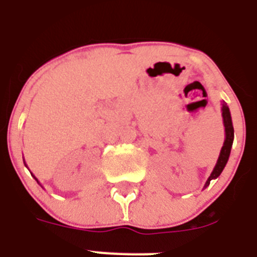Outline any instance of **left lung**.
<instances>
[{
    "instance_id": "obj_1",
    "label": "left lung",
    "mask_w": 257,
    "mask_h": 257,
    "mask_svg": "<svg viewBox=\"0 0 257 257\" xmlns=\"http://www.w3.org/2000/svg\"><path fill=\"white\" fill-rule=\"evenodd\" d=\"M221 116H223V123L224 128H225V140H224L223 147L220 150V155L218 157V161H216V165H215L214 170L211 172L210 177L207 178L206 183L203 186V188H206L210 184L212 179H216L219 175L221 174L223 169L225 168L226 163H228V159H229L230 150H232L233 140H234V129H233V123H232V116H230L229 107L226 106V103H221Z\"/></svg>"
}]
</instances>
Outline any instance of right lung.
Returning <instances> with one entry per match:
<instances>
[{
	"instance_id": "add662e5",
	"label": "right lung",
	"mask_w": 257,
	"mask_h": 257,
	"mask_svg": "<svg viewBox=\"0 0 257 257\" xmlns=\"http://www.w3.org/2000/svg\"><path fill=\"white\" fill-rule=\"evenodd\" d=\"M24 165H25V166H27V164H25V161H24ZM27 168H28V166H27ZM33 177H34V175H33ZM34 179H36V180H37V183H38V184H41V183H39V182H38V179H37V178H36V177H34Z\"/></svg>"
}]
</instances>
